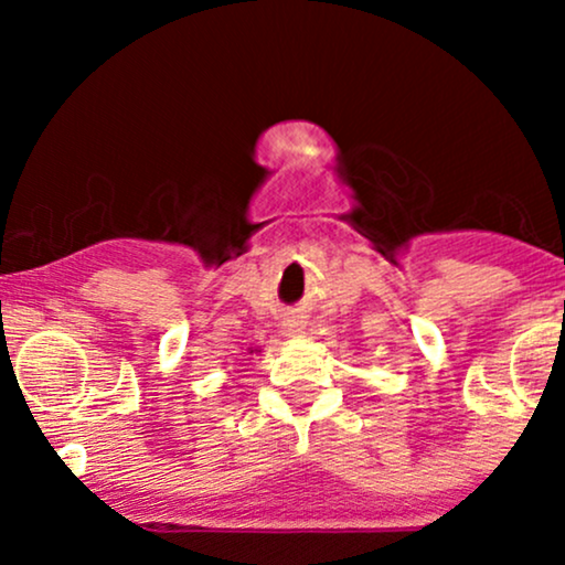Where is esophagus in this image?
<instances>
[{
	"mask_svg": "<svg viewBox=\"0 0 565 565\" xmlns=\"http://www.w3.org/2000/svg\"><path fill=\"white\" fill-rule=\"evenodd\" d=\"M284 327H287V332L291 337H302V332H305V321H300V319H289Z\"/></svg>",
	"mask_w": 565,
	"mask_h": 565,
	"instance_id": "obj_1",
	"label": "esophagus"
}]
</instances>
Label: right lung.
Masks as SVG:
<instances>
[{
	"label": "right lung",
	"mask_w": 565,
	"mask_h": 565,
	"mask_svg": "<svg viewBox=\"0 0 565 565\" xmlns=\"http://www.w3.org/2000/svg\"><path fill=\"white\" fill-rule=\"evenodd\" d=\"M246 353H260V348H249Z\"/></svg>",
	"instance_id": "add662e5"
}]
</instances>
